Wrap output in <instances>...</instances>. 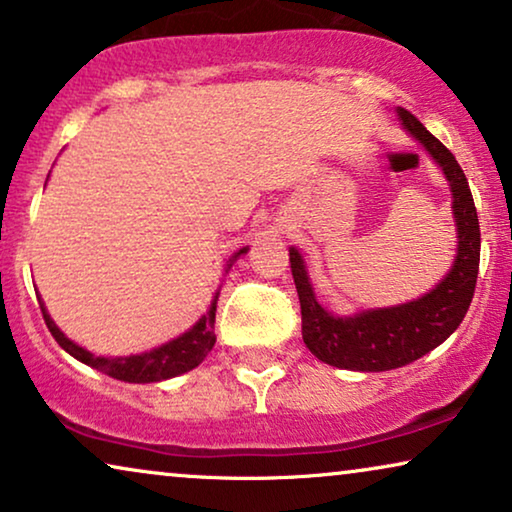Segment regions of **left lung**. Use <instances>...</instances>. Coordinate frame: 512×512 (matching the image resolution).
<instances>
[{
	"mask_svg": "<svg viewBox=\"0 0 512 512\" xmlns=\"http://www.w3.org/2000/svg\"><path fill=\"white\" fill-rule=\"evenodd\" d=\"M398 116L405 130L436 158L450 181L459 251L443 282L419 300L387 310H370L356 317H333L314 298L298 249H289L291 275L303 314V340L319 361L335 368L377 373L408 366L457 331L473 300L480 265V223L466 174L450 149L438 142L417 121V116L403 107H398Z\"/></svg>",
	"mask_w": 512,
	"mask_h": 512,
	"instance_id": "1",
	"label": "left lung"
}]
</instances>
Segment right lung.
Listing matches in <instances>:
<instances>
[{
    "instance_id": "obj_1",
    "label": "right lung",
    "mask_w": 512,
    "mask_h": 512,
    "mask_svg": "<svg viewBox=\"0 0 512 512\" xmlns=\"http://www.w3.org/2000/svg\"><path fill=\"white\" fill-rule=\"evenodd\" d=\"M247 254V247L237 251V254L230 258V263L237 261V256ZM39 307L41 314H44V321L48 326V331L58 345L79 359L86 366L100 370V373L114 377V380H123V382H137V384H146V382H160L167 380V377H177L186 370H193L195 366H200L205 361V356L212 352L216 335H214V319H216V300L209 307V312L202 317L198 324H195L191 331L179 335L177 340L167 342L163 347L151 349V352L139 354V356H125V359H107V356H95L86 352V349L74 345L72 340H67L58 326L53 324V319L46 314V307L39 298Z\"/></svg>"
}]
</instances>
